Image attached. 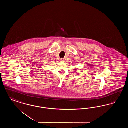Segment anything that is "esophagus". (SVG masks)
Wrapping results in <instances>:
<instances>
[{
  "label": "esophagus",
  "mask_w": 128,
  "mask_h": 128,
  "mask_svg": "<svg viewBox=\"0 0 128 128\" xmlns=\"http://www.w3.org/2000/svg\"><path fill=\"white\" fill-rule=\"evenodd\" d=\"M64 60H64L63 58H61V59L60 60V62H64Z\"/></svg>",
  "instance_id": "34e87169"
}]
</instances>
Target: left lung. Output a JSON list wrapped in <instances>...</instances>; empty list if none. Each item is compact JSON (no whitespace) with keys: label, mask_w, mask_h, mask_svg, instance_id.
<instances>
[{"label":"left lung","mask_w":128,"mask_h":128,"mask_svg":"<svg viewBox=\"0 0 128 128\" xmlns=\"http://www.w3.org/2000/svg\"><path fill=\"white\" fill-rule=\"evenodd\" d=\"M74 70H76V69H75Z\"/></svg>","instance_id":"obj_1"}]
</instances>
